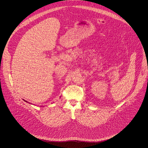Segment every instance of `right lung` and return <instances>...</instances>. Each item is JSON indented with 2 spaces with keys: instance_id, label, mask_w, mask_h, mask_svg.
I'll list each match as a JSON object with an SVG mask.
<instances>
[{
  "instance_id": "obj_1",
  "label": "right lung",
  "mask_w": 148,
  "mask_h": 148,
  "mask_svg": "<svg viewBox=\"0 0 148 148\" xmlns=\"http://www.w3.org/2000/svg\"><path fill=\"white\" fill-rule=\"evenodd\" d=\"M24 101H25V100H24ZM26 102H27V101H26Z\"/></svg>"
}]
</instances>
